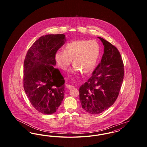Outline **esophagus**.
I'll use <instances>...</instances> for the list:
<instances>
[{"label":"esophagus","instance_id":"obj_1","mask_svg":"<svg viewBox=\"0 0 147 147\" xmlns=\"http://www.w3.org/2000/svg\"><path fill=\"white\" fill-rule=\"evenodd\" d=\"M65 86H66V87H67V88H68V89H73V88H74V86L73 85H69V84H66Z\"/></svg>","mask_w":147,"mask_h":147}]
</instances>
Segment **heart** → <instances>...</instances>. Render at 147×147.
Wrapping results in <instances>:
<instances>
[{
	"instance_id": "1",
	"label": "heart",
	"mask_w": 147,
	"mask_h": 147,
	"mask_svg": "<svg viewBox=\"0 0 147 147\" xmlns=\"http://www.w3.org/2000/svg\"><path fill=\"white\" fill-rule=\"evenodd\" d=\"M100 53V46L96 41L77 40L67 44L64 51H57L55 59L59 68L63 70L68 69L73 60L74 66L71 70L72 74L81 71L88 74L94 69Z\"/></svg>"
}]
</instances>
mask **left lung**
<instances>
[{
	"mask_svg": "<svg viewBox=\"0 0 147 147\" xmlns=\"http://www.w3.org/2000/svg\"><path fill=\"white\" fill-rule=\"evenodd\" d=\"M104 46L101 62L87 82L79 88V100L84 110L99 114L117 99L124 77L123 63L117 49L98 37Z\"/></svg>",
	"mask_w": 147,
	"mask_h": 147,
	"instance_id": "left-lung-1",
	"label": "left lung"
}]
</instances>
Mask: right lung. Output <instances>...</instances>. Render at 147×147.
Returning <instances> with one entry per match:
<instances>
[{
	"mask_svg": "<svg viewBox=\"0 0 147 147\" xmlns=\"http://www.w3.org/2000/svg\"><path fill=\"white\" fill-rule=\"evenodd\" d=\"M66 41L63 34L42 36L29 49L24 63V88L38 112H56L64 95V80L55 68V55Z\"/></svg>",
	"mask_w": 147,
	"mask_h": 147,
	"instance_id": "add662e5",
	"label": "right lung"
}]
</instances>
